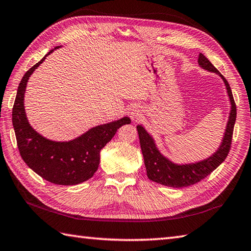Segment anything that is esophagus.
<instances>
[{
	"label": "esophagus",
	"instance_id": "obj_1",
	"mask_svg": "<svg viewBox=\"0 0 251 251\" xmlns=\"http://www.w3.org/2000/svg\"><path fill=\"white\" fill-rule=\"evenodd\" d=\"M128 115L131 117L132 120H138L139 117L141 116V109L139 105L137 104H132L129 106L128 109Z\"/></svg>",
	"mask_w": 251,
	"mask_h": 251
}]
</instances>
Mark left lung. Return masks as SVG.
<instances>
[{
  "mask_svg": "<svg viewBox=\"0 0 251 251\" xmlns=\"http://www.w3.org/2000/svg\"><path fill=\"white\" fill-rule=\"evenodd\" d=\"M198 63L201 67L204 68V70L217 73L222 77V79L225 82V86H226L230 104H232V107H230L232 110H230L229 113L226 131H225L224 138L220 149L215 152L211 158L198 162V163L196 164L176 165L174 163H172L171 161L164 158V156L160 153L159 150L156 149L153 139L151 138L150 135L146 131L144 127L140 125L137 126L142 155H144L145 160L147 175H148L149 179H151L152 181H155V183L164 186H169V187H187V186L199 183L200 180H202L203 178L207 177L208 175L212 173V172L217 169L225 159H226V156L228 155V152L230 150V146H232L234 125L235 121H236L237 114L236 104H235L232 90H230V87L227 80L225 79V77L223 75H221V73L212 65V63H211L202 53L199 54Z\"/></svg>",
  "mask_w": 251,
  "mask_h": 251,
  "instance_id": "left-lung-1",
  "label": "left lung"
}]
</instances>
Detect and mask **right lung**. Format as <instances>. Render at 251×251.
<instances>
[{
	"label": "right lung",
	"instance_id": "1",
	"mask_svg": "<svg viewBox=\"0 0 251 251\" xmlns=\"http://www.w3.org/2000/svg\"><path fill=\"white\" fill-rule=\"evenodd\" d=\"M52 51L27 71L19 82L13 106V126L19 153L29 168L50 183L76 185L92 177L99 168L101 149L114 137L116 130L129 124L130 120L124 117L110 124L93 127L68 142L51 141L34 131L25 113L24 95L29 77Z\"/></svg>",
	"mask_w": 251,
	"mask_h": 251
}]
</instances>
